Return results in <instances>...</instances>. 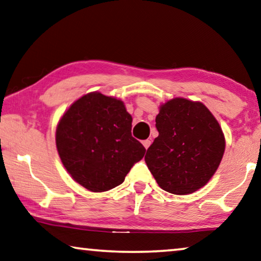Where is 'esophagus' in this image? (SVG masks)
I'll return each instance as SVG.
<instances>
[{
  "instance_id": "34e87169",
  "label": "esophagus",
  "mask_w": 261,
  "mask_h": 261,
  "mask_svg": "<svg viewBox=\"0 0 261 261\" xmlns=\"http://www.w3.org/2000/svg\"><path fill=\"white\" fill-rule=\"evenodd\" d=\"M150 144H151L150 139H145V141H143V145H144V147H145V149H147V147L150 146Z\"/></svg>"
}]
</instances>
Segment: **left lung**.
Instances as JSON below:
<instances>
[{
	"mask_svg": "<svg viewBox=\"0 0 261 261\" xmlns=\"http://www.w3.org/2000/svg\"><path fill=\"white\" fill-rule=\"evenodd\" d=\"M159 132L145 154L157 184L173 194L203 188L219 166L225 151L223 130L203 103L172 98L159 108Z\"/></svg>",
	"mask_w": 261,
	"mask_h": 261,
	"instance_id": "obj_1",
	"label": "left lung"
}]
</instances>
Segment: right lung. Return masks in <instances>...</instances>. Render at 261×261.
<instances>
[{
	"mask_svg": "<svg viewBox=\"0 0 261 261\" xmlns=\"http://www.w3.org/2000/svg\"><path fill=\"white\" fill-rule=\"evenodd\" d=\"M131 126V115L115 97L96 91L73 102L56 129L58 154L73 180L92 192L122 184L146 151Z\"/></svg>",
	"mask_w": 261,
	"mask_h": 261,
	"instance_id": "add662e5",
	"label": "right lung"
}]
</instances>
